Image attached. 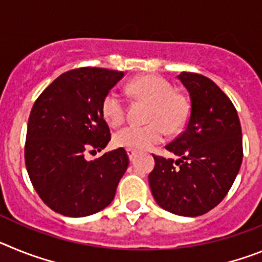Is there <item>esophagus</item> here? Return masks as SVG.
Returning <instances> with one entry per match:
<instances>
[{
	"label": "esophagus",
	"instance_id": "1",
	"mask_svg": "<svg viewBox=\"0 0 262 262\" xmlns=\"http://www.w3.org/2000/svg\"><path fill=\"white\" fill-rule=\"evenodd\" d=\"M127 155H128L129 161H134V159H135V152L131 151V149H127Z\"/></svg>",
	"mask_w": 262,
	"mask_h": 262
}]
</instances>
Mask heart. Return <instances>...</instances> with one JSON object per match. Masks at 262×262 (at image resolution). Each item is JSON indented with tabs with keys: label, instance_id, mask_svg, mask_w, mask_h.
Segmentation results:
<instances>
[{
	"label": "heart",
	"instance_id": "obj_1",
	"mask_svg": "<svg viewBox=\"0 0 262 262\" xmlns=\"http://www.w3.org/2000/svg\"><path fill=\"white\" fill-rule=\"evenodd\" d=\"M129 92L151 103L147 126H127L114 135V144L131 151H147L168 134L180 133L190 117V103L172 84L159 76H142L128 85ZM102 115L110 126H119L124 120L126 106L115 92H108L102 101Z\"/></svg>",
	"mask_w": 262,
	"mask_h": 262
}]
</instances>
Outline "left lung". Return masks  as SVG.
I'll use <instances>...</instances> for the list:
<instances>
[{
	"instance_id": "left-lung-1",
	"label": "left lung",
	"mask_w": 262,
	"mask_h": 262,
	"mask_svg": "<svg viewBox=\"0 0 262 262\" xmlns=\"http://www.w3.org/2000/svg\"><path fill=\"white\" fill-rule=\"evenodd\" d=\"M178 78L190 96V117L165 149L180 159L154 155L148 181L164 210L200 216L223 201L239 173L242 126L233 103L214 81L191 72H181Z\"/></svg>"
}]
</instances>
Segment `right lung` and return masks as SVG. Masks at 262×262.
Here are the masks:
<instances>
[{
	"label": "right lung",
	"mask_w": 262,
	"mask_h": 262,
	"mask_svg": "<svg viewBox=\"0 0 262 262\" xmlns=\"http://www.w3.org/2000/svg\"><path fill=\"white\" fill-rule=\"evenodd\" d=\"M124 73L82 67L60 75L43 90L27 124L25 163L41 201L66 216H88L114 200L128 166L124 148L93 161L86 151H101L110 142L102 101Z\"/></svg>",
	"instance_id": "add662e5"
}]
</instances>
